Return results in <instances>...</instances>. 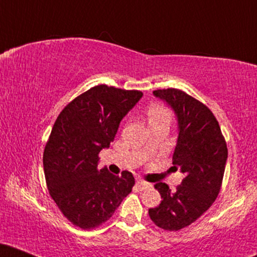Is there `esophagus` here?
<instances>
[{
  "mask_svg": "<svg viewBox=\"0 0 257 257\" xmlns=\"http://www.w3.org/2000/svg\"><path fill=\"white\" fill-rule=\"evenodd\" d=\"M150 185L149 182H146V181H144V180H138L137 181V187L139 188V190H146V188H149L150 187Z\"/></svg>",
  "mask_w": 257,
  "mask_h": 257,
  "instance_id": "1",
  "label": "esophagus"
}]
</instances>
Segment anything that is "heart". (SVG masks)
<instances>
[{"mask_svg": "<svg viewBox=\"0 0 257 257\" xmlns=\"http://www.w3.org/2000/svg\"><path fill=\"white\" fill-rule=\"evenodd\" d=\"M170 113L164 106L159 104H152L147 108V119L149 123L161 122V120H166V122L170 123Z\"/></svg>", "mask_w": 257, "mask_h": 257, "instance_id": "1", "label": "heart"}]
</instances>
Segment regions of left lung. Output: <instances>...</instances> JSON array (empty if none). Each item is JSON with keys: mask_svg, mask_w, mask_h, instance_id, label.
Listing matches in <instances>:
<instances>
[{"mask_svg": "<svg viewBox=\"0 0 257 257\" xmlns=\"http://www.w3.org/2000/svg\"><path fill=\"white\" fill-rule=\"evenodd\" d=\"M153 94L164 100L178 117L173 164L185 178L176 191L164 182L155 185L162 202L149 209V215L159 228L179 231L202 216L217 198L228 153L219 122L208 106L175 88L157 89Z\"/></svg>", "mask_w": 257, "mask_h": 257, "instance_id": "left-lung-1", "label": "left lung"}]
</instances>
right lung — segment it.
Returning a JSON list of instances; mask_svg holds the SVG:
<instances>
[{"label": "right lung", "instance_id": "add662e5", "mask_svg": "<svg viewBox=\"0 0 257 257\" xmlns=\"http://www.w3.org/2000/svg\"><path fill=\"white\" fill-rule=\"evenodd\" d=\"M140 90L99 84L64 107L43 152L49 194L70 222L93 229L107 221L132 192V173L99 169V152L110 147L120 120L141 99Z\"/></svg>", "mask_w": 257, "mask_h": 257}]
</instances>
